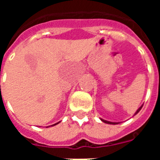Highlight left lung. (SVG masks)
<instances>
[{
  "label": "left lung",
  "instance_id": "obj_1",
  "mask_svg": "<svg viewBox=\"0 0 160 160\" xmlns=\"http://www.w3.org/2000/svg\"><path fill=\"white\" fill-rule=\"evenodd\" d=\"M142 105L140 107H139V108L138 109V110H137L136 111V112L135 113V115L136 114H138V112H139V111H140L141 109H142ZM100 119L102 120V121L103 122H105V123H107V124H114V125H115V124H118L119 123V122H110V121H107V120H104V119H102V118H100Z\"/></svg>",
  "mask_w": 160,
  "mask_h": 160
}]
</instances>
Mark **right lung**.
<instances>
[{
	"label": "right lung",
	"instance_id": "add662e5",
	"mask_svg": "<svg viewBox=\"0 0 160 160\" xmlns=\"http://www.w3.org/2000/svg\"><path fill=\"white\" fill-rule=\"evenodd\" d=\"M59 122H57V123H55V124H53V125H51V126H52V127H53V126H55V125H57V124H58V123H59ZM49 127H50V126H49ZM46 128H48V127H46Z\"/></svg>",
	"mask_w": 160,
	"mask_h": 160
}]
</instances>
